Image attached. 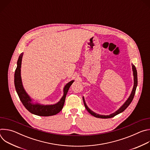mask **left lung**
<instances>
[{"instance_id":"8db88e82","label":"left lung","mask_w":150,"mask_h":150,"mask_svg":"<svg viewBox=\"0 0 150 150\" xmlns=\"http://www.w3.org/2000/svg\"><path fill=\"white\" fill-rule=\"evenodd\" d=\"M132 70H133V72H134V88H133V90H132V91L131 93V96H129V97L128 98V99L126 100V101L125 103V104L121 107V108L118 110H117L116 112H115V113H113V114H111L109 116H104V115H99L97 113H95L94 112H92L87 107L86 103H85V100L83 97V104H84V105L85 107V108H86L87 110L91 115H93V116L96 117H98V118H101V119H108V118H111V117H113L115 116H116L117 115L123 112L128 106H129V105L131 104V103L132 102L134 97V96H135V91H136V89H137V84H138V77H137V69H136V68L133 65V64H132Z\"/></svg>"}]
</instances>
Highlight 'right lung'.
<instances>
[{"label": "right lung", "instance_id": "obj_1", "mask_svg": "<svg viewBox=\"0 0 150 150\" xmlns=\"http://www.w3.org/2000/svg\"><path fill=\"white\" fill-rule=\"evenodd\" d=\"M23 55V53H21L18 58L17 62V67L15 69L14 75L15 87L21 101L22 102L25 108L30 113L35 115L40 116H50L57 114L63 109V107L65 101L66 96L68 93L71 85L72 84L74 81H71L65 85V88L63 89L64 95L60 100V101L58 102L57 104L47 105H42L38 104H34L31 103V98L25 91L23 86L22 81H21V67Z\"/></svg>", "mask_w": 150, "mask_h": 150}]
</instances>
